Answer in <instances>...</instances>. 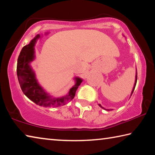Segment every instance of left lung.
I'll use <instances>...</instances> for the list:
<instances>
[{
	"label": "left lung",
	"instance_id": "obj_1",
	"mask_svg": "<svg viewBox=\"0 0 155 155\" xmlns=\"http://www.w3.org/2000/svg\"><path fill=\"white\" fill-rule=\"evenodd\" d=\"M137 69H136V75H135V83H134V86H133V90H132V91H131V94H130V96L131 95H132V94L133 93V91H134V90H135V85H136V83H137ZM98 105L100 107H101V108H103V109H105V110H107V111H109V110H112L111 109H105L104 108V107L101 105V104H98Z\"/></svg>",
	"mask_w": 155,
	"mask_h": 155
}]
</instances>
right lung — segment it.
<instances>
[{
  "instance_id": "right-lung-1",
  "label": "right lung",
  "mask_w": 155,
  "mask_h": 155,
  "mask_svg": "<svg viewBox=\"0 0 155 155\" xmlns=\"http://www.w3.org/2000/svg\"><path fill=\"white\" fill-rule=\"evenodd\" d=\"M40 35H37L30 43L23 47L19 54L17 63V76L21 90L25 95L38 105L45 107L63 106L74 98L76 91L82 83L83 79L75 77V84L68 93L62 97L51 96L41 87L36 78L35 73L31 63L35 58V46Z\"/></svg>"
}]
</instances>
